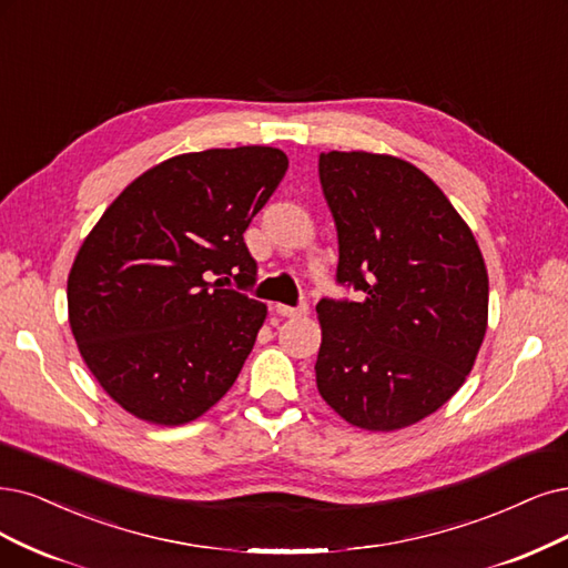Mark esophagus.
<instances>
[{"label": "esophagus", "mask_w": 568, "mask_h": 568, "mask_svg": "<svg viewBox=\"0 0 568 568\" xmlns=\"http://www.w3.org/2000/svg\"><path fill=\"white\" fill-rule=\"evenodd\" d=\"M276 313L283 318H302L308 313V306L302 304V306H285V304H276Z\"/></svg>", "instance_id": "34e87169"}]
</instances>
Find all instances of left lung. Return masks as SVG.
<instances>
[{"mask_svg": "<svg viewBox=\"0 0 568 568\" xmlns=\"http://www.w3.org/2000/svg\"><path fill=\"white\" fill-rule=\"evenodd\" d=\"M339 236L337 281L361 302L323 300L316 384L344 422L400 430L443 407L470 374L489 318L485 257L424 171L372 152H323Z\"/></svg>", "mask_w": 568, "mask_h": 568, "instance_id": "1", "label": "left lung"}]
</instances>
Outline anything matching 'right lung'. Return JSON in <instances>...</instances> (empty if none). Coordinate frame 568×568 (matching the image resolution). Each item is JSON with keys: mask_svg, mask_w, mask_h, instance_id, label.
I'll return each mask as SVG.
<instances>
[{"mask_svg": "<svg viewBox=\"0 0 568 568\" xmlns=\"http://www.w3.org/2000/svg\"><path fill=\"white\" fill-rule=\"evenodd\" d=\"M287 171L276 146L165 159L135 178L83 239L68 276L77 348L140 422H196L234 386L266 304L243 234Z\"/></svg>", "mask_w": 568, "mask_h": 568, "instance_id": "obj_1", "label": "right lung"}]
</instances>
